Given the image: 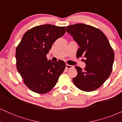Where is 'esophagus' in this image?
I'll list each match as a JSON object with an SVG mask.
<instances>
[{
    "label": "esophagus",
    "mask_w": 122,
    "mask_h": 122,
    "mask_svg": "<svg viewBox=\"0 0 122 122\" xmlns=\"http://www.w3.org/2000/svg\"><path fill=\"white\" fill-rule=\"evenodd\" d=\"M73 67V66L68 65V64H66V69H71Z\"/></svg>",
    "instance_id": "esophagus-1"
}]
</instances>
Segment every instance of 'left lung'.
Segmentation results:
<instances>
[{
  "mask_svg": "<svg viewBox=\"0 0 122 122\" xmlns=\"http://www.w3.org/2000/svg\"><path fill=\"white\" fill-rule=\"evenodd\" d=\"M66 31L79 44L77 57H84L86 67L76 66L77 75L73 79L77 88L85 92L96 90L111 73L114 60L113 49L107 38L99 29L77 23L66 27Z\"/></svg>",
  "mask_w": 122,
  "mask_h": 122,
  "instance_id": "1",
  "label": "left lung"
}]
</instances>
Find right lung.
I'll return each mask as SVG.
<instances>
[{"label": "right lung", "mask_w": 122, "mask_h": 122, "mask_svg": "<svg viewBox=\"0 0 122 122\" xmlns=\"http://www.w3.org/2000/svg\"><path fill=\"white\" fill-rule=\"evenodd\" d=\"M65 32V27L49 24L36 26L25 33L16 47V68L32 91L40 94L49 92L64 72L65 62L48 61L46 54Z\"/></svg>", "instance_id": "right-lung-1"}]
</instances>
